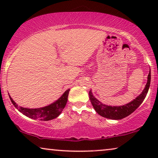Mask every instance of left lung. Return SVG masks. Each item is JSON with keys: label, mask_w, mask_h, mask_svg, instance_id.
Returning a JSON list of instances; mask_svg holds the SVG:
<instances>
[{"label": "left lung", "mask_w": 158, "mask_h": 158, "mask_svg": "<svg viewBox=\"0 0 158 158\" xmlns=\"http://www.w3.org/2000/svg\"><path fill=\"white\" fill-rule=\"evenodd\" d=\"M150 80H151V73L150 71L148 77V83H147L145 88L142 92V94L139 96L137 97L135 100L131 101L130 103L125 104L121 106H109L105 104H103L98 100L95 98L93 96L91 90L89 91V98L90 101L91 102L93 106L94 109L98 113L99 115L103 116V117L110 118V119H122L129 115H130L131 113H133L140 104L143 102L144 99L145 98L148 94L149 88L150 85Z\"/></svg>", "instance_id": "left-lung-1"}]
</instances>
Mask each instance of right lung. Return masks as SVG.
<instances>
[{
	"instance_id": "1",
	"label": "right lung",
	"mask_w": 158,
	"mask_h": 158,
	"mask_svg": "<svg viewBox=\"0 0 158 158\" xmlns=\"http://www.w3.org/2000/svg\"><path fill=\"white\" fill-rule=\"evenodd\" d=\"M69 91H70V89L67 90L63 95L55 103H52L47 106L40 108V109H27V108L18 106V105L14 102V101L10 96L9 97L14 106L25 116L34 118V119L49 121L57 118L61 114L62 109L65 107L67 101H68Z\"/></svg>"
}]
</instances>
